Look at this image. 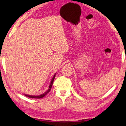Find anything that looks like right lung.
<instances>
[{
  "label": "right lung",
  "mask_w": 126,
  "mask_h": 126,
  "mask_svg": "<svg viewBox=\"0 0 126 126\" xmlns=\"http://www.w3.org/2000/svg\"><path fill=\"white\" fill-rule=\"evenodd\" d=\"M55 74H56V73H55ZM55 74H54V76L53 77L52 80H51L48 89L46 92L45 93H44L43 94H40V95H28V94H24V95H25L26 97H29V98H42L44 97V96H45L46 95H47V94L51 90V89H52V86H53V82H54V78H55Z\"/></svg>",
  "instance_id": "1"
}]
</instances>
